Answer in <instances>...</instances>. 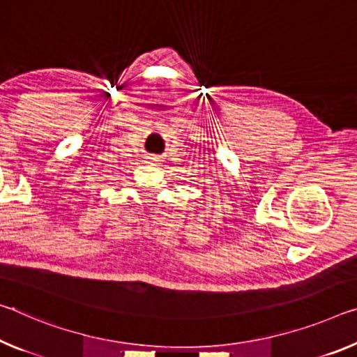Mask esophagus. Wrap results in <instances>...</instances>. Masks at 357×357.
<instances>
[{
    "label": "esophagus",
    "instance_id": "1",
    "mask_svg": "<svg viewBox=\"0 0 357 357\" xmlns=\"http://www.w3.org/2000/svg\"><path fill=\"white\" fill-rule=\"evenodd\" d=\"M149 158H151L152 162H157V157H149Z\"/></svg>",
    "mask_w": 357,
    "mask_h": 357
}]
</instances>
